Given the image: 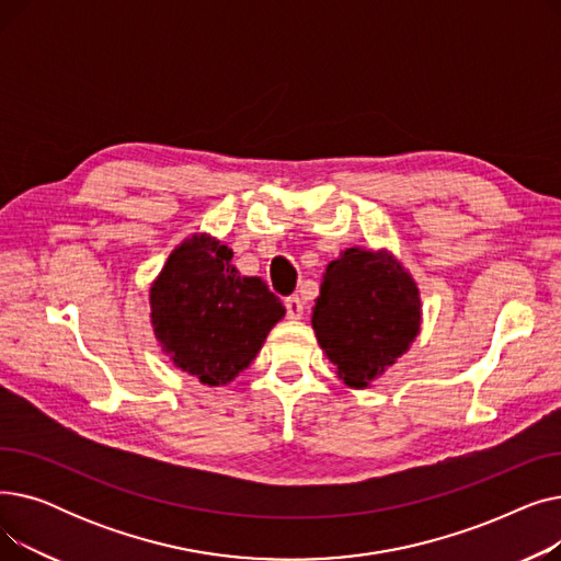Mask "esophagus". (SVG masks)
I'll list each match as a JSON object with an SVG mask.
<instances>
[{"mask_svg":"<svg viewBox=\"0 0 561 561\" xmlns=\"http://www.w3.org/2000/svg\"><path fill=\"white\" fill-rule=\"evenodd\" d=\"M284 307H286V316H288L290 320H298V318H302V313H305V302H302L298 296L286 298V300H284Z\"/></svg>","mask_w":561,"mask_h":561,"instance_id":"1","label":"esophagus"}]
</instances>
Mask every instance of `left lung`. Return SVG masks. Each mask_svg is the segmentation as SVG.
Segmentation results:
<instances>
[{"label":"left lung","instance_id":"8db88e82","mask_svg":"<svg viewBox=\"0 0 561 561\" xmlns=\"http://www.w3.org/2000/svg\"><path fill=\"white\" fill-rule=\"evenodd\" d=\"M311 322L345 385L362 389L416 339L419 288L389 254L350 248L322 275Z\"/></svg>","mask_w":561,"mask_h":561}]
</instances>
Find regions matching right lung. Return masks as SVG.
<instances>
[{
  "label": "right lung",
  "instance_id": "1",
  "mask_svg": "<svg viewBox=\"0 0 561 561\" xmlns=\"http://www.w3.org/2000/svg\"><path fill=\"white\" fill-rule=\"evenodd\" d=\"M231 250L206 236L176 248L150 290L159 343L202 385H227L256 357L284 316L259 277H241Z\"/></svg>",
  "mask_w": 561,
  "mask_h": 561
}]
</instances>
